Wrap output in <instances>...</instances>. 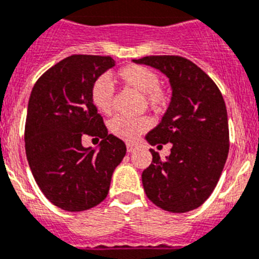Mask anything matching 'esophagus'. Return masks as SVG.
<instances>
[{"label":"esophagus","instance_id":"34e87169","mask_svg":"<svg viewBox=\"0 0 259 259\" xmlns=\"http://www.w3.org/2000/svg\"><path fill=\"white\" fill-rule=\"evenodd\" d=\"M126 150H127V152L136 151V150H137V146H136V145H133V143H127V145H126Z\"/></svg>","mask_w":259,"mask_h":259}]
</instances>
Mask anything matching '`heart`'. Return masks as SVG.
Returning <instances> with one entry per match:
<instances>
[{"label": "heart", "mask_w": 259, "mask_h": 259, "mask_svg": "<svg viewBox=\"0 0 259 259\" xmlns=\"http://www.w3.org/2000/svg\"><path fill=\"white\" fill-rule=\"evenodd\" d=\"M117 78L130 89L142 92L143 104L155 112H161L169 104V92L159 84V75L150 67L130 64L117 71ZM113 87L105 78H100L92 86L91 98L95 108L102 113H111L113 107ZM151 127L147 116H116L109 121V130L123 141H134Z\"/></svg>", "instance_id": "obj_1"}]
</instances>
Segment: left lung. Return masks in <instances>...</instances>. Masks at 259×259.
<instances>
[{
  "label": "left lung",
  "instance_id": "obj_1",
  "mask_svg": "<svg viewBox=\"0 0 259 259\" xmlns=\"http://www.w3.org/2000/svg\"><path fill=\"white\" fill-rule=\"evenodd\" d=\"M169 78L172 99L160 123L146 136L157 147L172 143L161 160L152 148V163L142 173L146 195L169 212L199 207L213 192L229 151V129L223 95L207 74L180 56L133 60Z\"/></svg>",
  "mask_w": 259,
  "mask_h": 259
}]
</instances>
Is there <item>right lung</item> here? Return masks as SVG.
Segmentation results:
<instances>
[{"label": "right lung", "instance_id": "add662e5", "mask_svg": "<svg viewBox=\"0 0 259 259\" xmlns=\"http://www.w3.org/2000/svg\"><path fill=\"white\" fill-rule=\"evenodd\" d=\"M109 56L73 55L40 76L31 92L24 127L27 160L36 184L65 211L103 202L126 146L108 134L92 103L94 83L114 66ZM84 135L102 139L99 152L83 148Z\"/></svg>", "mask_w": 259, "mask_h": 259}]
</instances>
